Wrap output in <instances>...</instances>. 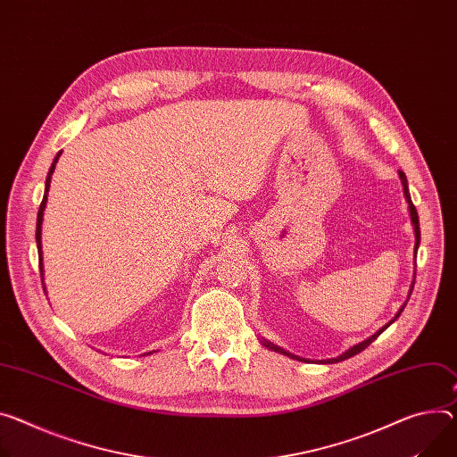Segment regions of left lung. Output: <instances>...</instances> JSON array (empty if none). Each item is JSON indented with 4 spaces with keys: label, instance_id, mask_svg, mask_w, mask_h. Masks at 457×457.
I'll return each mask as SVG.
<instances>
[{
    "label": "left lung",
    "instance_id": "obj_1",
    "mask_svg": "<svg viewBox=\"0 0 457 457\" xmlns=\"http://www.w3.org/2000/svg\"><path fill=\"white\" fill-rule=\"evenodd\" d=\"M399 179H401V184H403V193H404V198H406V202H408V212H410V220H411V226H413V233H416V244H413V259L418 257V247H420V242H421V231H420V217H418V210H416V205L411 204V198H410V191H408V182H406V177H404V173L403 171H399ZM413 280H416V271H413ZM413 280H411V284H410V289H408V299H410V295H411V289H413ZM408 299L404 301V304L399 308V312L394 315V319L392 320H388L383 328H379L376 334L373 336H370L368 339H364L362 343H359V345H353L352 348H348L346 352H343L341 355H337V357H331V359H324V361H320V362H324V364H334V362H339V361H345V359H350V357H353V355H357L359 352H362L366 346H370L373 341H376L383 331L392 324V322H395L397 320V317L401 315V312L404 310V306H406V303H408ZM268 350H273V352H277V353H282V355H287V357H292V359H295V361H304V362H308V359H304V357H299V355H294V353H289L287 350H284V348H280V346H277V345H273V343H270V341H266L264 337H262V341H261Z\"/></svg>",
    "mask_w": 457,
    "mask_h": 457
}]
</instances>
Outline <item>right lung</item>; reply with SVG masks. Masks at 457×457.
I'll return each mask as SVG.
<instances>
[{
	"label": "right lung",
	"mask_w": 457,
	"mask_h": 457,
	"mask_svg": "<svg viewBox=\"0 0 457 457\" xmlns=\"http://www.w3.org/2000/svg\"><path fill=\"white\" fill-rule=\"evenodd\" d=\"M60 154H62V151L54 156V160H53V163H51V170H49L47 179H46V193H44V200H41V204H39V210H37V222H36V244H37V257H39V273H41V277L46 275V273H44V252H41V224H44V212H46V205H47V196H49L51 179H53V173H54L56 163H58V160H60ZM41 282H44V278H41ZM44 289H46V286H44ZM149 353H153V352H149ZM149 353H147V355H149Z\"/></svg>",
	"instance_id": "right-lung-1"
}]
</instances>
